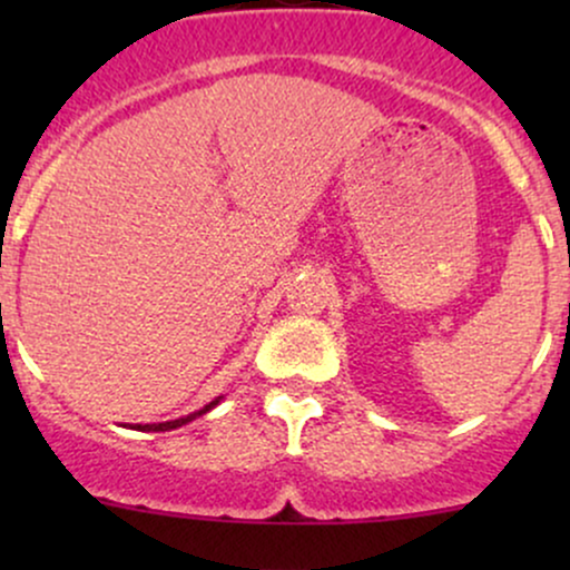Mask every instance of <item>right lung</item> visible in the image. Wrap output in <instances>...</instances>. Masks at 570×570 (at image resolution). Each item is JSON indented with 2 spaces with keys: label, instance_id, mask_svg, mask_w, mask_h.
Instances as JSON below:
<instances>
[{
  "label": "right lung",
  "instance_id": "1",
  "mask_svg": "<svg viewBox=\"0 0 570 570\" xmlns=\"http://www.w3.org/2000/svg\"><path fill=\"white\" fill-rule=\"evenodd\" d=\"M219 399L222 396H217L214 399V402H208L206 407L203 410H198V412H193V415H185V417H176V421H166V423H136V426H130V429H139V431H171V429H179V426H185V423H189V421H195V417H200V415H206L208 410L212 407H217L219 404Z\"/></svg>",
  "mask_w": 570,
  "mask_h": 570
}]
</instances>
